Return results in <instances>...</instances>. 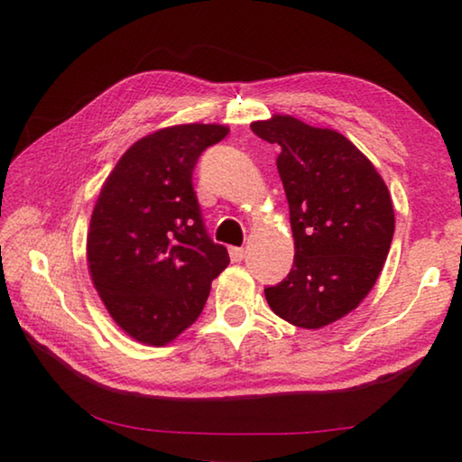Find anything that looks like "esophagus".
<instances>
[{
  "instance_id": "obj_1",
  "label": "esophagus",
  "mask_w": 462,
  "mask_h": 462,
  "mask_svg": "<svg viewBox=\"0 0 462 462\" xmlns=\"http://www.w3.org/2000/svg\"><path fill=\"white\" fill-rule=\"evenodd\" d=\"M245 256H246V250L245 248H238V246H232L230 248V259L234 263H240L242 259H245Z\"/></svg>"
}]
</instances>
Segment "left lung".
Instances as JSON below:
<instances>
[{"label": "left lung", "mask_w": 462, "mask_h": 462, "mask_svg": "<svg viewBox=\"0 0 462 462\" xmlns=\"http://www.w3.org/2000/svg\"><path fill=\"white\" fill-rule=\"evenodd\" d=\"M250 128L281 148L295 240L291 271L264 297L279 318L316 330L350 314L373 289L393 240V203L373 162L340 132L281 114Z\"/></svg>", "instance_id": "obj_1"}]
</instances>
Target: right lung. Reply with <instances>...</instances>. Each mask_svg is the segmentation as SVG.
I'll return each mask as SVG.
<instances>
[{
  "instance_id": "add662e5",
  "label": "right lung",
  "mask_w": 462,
  "mask_h": 462,
  "mask_svg": "<svg viewBox=\"0 0 462 462\" xmlns=\"http://www.w3.org/2000/svg\"><path fill=\"white\" fill-rule=\"evenodd\" d=\"M222 124H179L140 138L106 179L88 232V267L109 316L165 346L199 318L228 250L208 236L191 175Z\"/></svg>"
}]
</instances>
